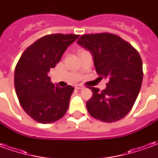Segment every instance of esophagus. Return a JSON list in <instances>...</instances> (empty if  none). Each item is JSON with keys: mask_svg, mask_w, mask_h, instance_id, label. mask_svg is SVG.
<instances>
[{"mask_svg": "<svg viewBox=\"0 0 158 158\" xmlns=\"http://www.w3.org/2000/svg\"><path fill=\"white\" fill-rule=\"evenodd\" d=\"M75 88L77 89H84L85 87H84V85H77L75 86Z\"/></svg>", "mask_w": 158, "mask_h": 158, "instance_id": "1", "label": "esophagus"}]
</instances>
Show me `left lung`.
I'll list each match as a JSON object with an SVG mask.
<instances>
[{
    "label": "left lung",
    "mask_w": 158,
    "mask_h": 158,
    "mask_svg": "<svg viewBox=\"0 0 158 158\" xmlns=\"http://www.w3.org/2000/svg\"><path fill=\"white\" fill-rule=\"evenodd\" d=\"M77 43L92 54L100 78L108 79L102 91L89 87L93 95L86 102L88 112L102 122L122 119L134 106L142 84V61L139 52L129 42L109 33L84 35Z\"/></svg>",
    "instance_id": "obj_1"
}]
</instances>
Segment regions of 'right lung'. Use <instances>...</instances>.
Returning a JSON list of instances; mask_svg holds the SVG:
<instances>
[{
	"instance_id": "right-lung-1",
	"label": "right lung",
	"mask_w": 158,
	"mask_h": 158,
	"mask_svg": "<svg viewBox=\"0 0 158 158\" xmlns=\"http://www.w3.org/2000/svg\"><path fill=\"white\" fill-rule=\"evenodd\" d=\"M78 37L62 34L43 36L26 49L16 65V94L23 109L37 122L57 121L69 108L73 87L55 85L51 82L48 73Z\"/></svg>"
}]
</instances>
